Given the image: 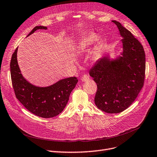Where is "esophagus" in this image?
Segmentation results:
<instances>
[{
	"mask_svg": "<svg viewBox=\"0 0 157 157\" xmlns=\"http://www.w3.org/2000/svg\"><path fill=\"white\" fill-rule=\"evenodd\" d=\"M90 79V77L87 75H84L82 77V78H81V80H82V82H86V81H87Z\"/></svg>",
	"mask_w": 157,
	"mask_h": 157,
	"instance_id": "1",
	"label": "esophagus"
}]
</instances>
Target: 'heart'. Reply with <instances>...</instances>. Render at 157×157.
<instances>
[{
	"mask_svg": "<svg viewBox=\"0 0 157 157\" xmlns=\"http://www.w3.org/2000/svg\"><path fill=\"white\" fill-rule=\"evenodd\" d=\"M98 39V36L95 33H91L83 36L77 43L76 50L79 53H84L86 52L91 46L97 42ZM100 56L99 49L95 52V58H98Z\"/></svg>",
	"mask_w": 157,
	"mask_h": 157,
	"instance_id": "1",
	"label": "heart"
}]
</instances>
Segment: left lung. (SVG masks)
I'll return each mask as SVG.
<instances>
[{
	"instance_id": "left-lung-1",
	"label": "left lung",
	"mask_w": 157,
	"mask_h": 157,
	"mask_svg": "<svg viewBox=\"0 0 157 157\" xmlns=\"http://www.w3.org/2000/svg\"><path fill=\"white\" fill-rule=\"evenodd\" d=\"M112 22L123 38V52L114 60L106 56L98 60L90 75L97 86V108L108 113H118L129 107L144 86L146 55L140 42L129 30L120 22Z\"/></svg>"
}]
</instances>
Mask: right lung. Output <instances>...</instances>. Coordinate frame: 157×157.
<instances>
[{
	"instance_id": "right-lung-1",
	"label": "right lung",
	"mask_w": 157,
	"mask_h": 157,
	"mask_svg": "<svg viewBox=\"0 0 157 157\" xmlns=\"http://www.w3.org/2000/svg\"><path fill=\"white\" fill-rule=\"evenodd\" d=\"M45 26H36L27 36L37 29H46ZM16 48L10 62L12 85L16 98L29 111L42 118H52L64 110L70 93L78 82L77 77L62 79L45 87H36L29 83L21 73L17 62Z\"/></svg>"
}]
</instances>
